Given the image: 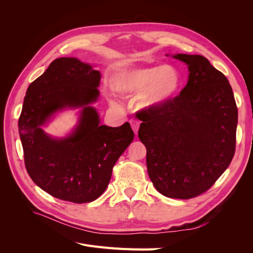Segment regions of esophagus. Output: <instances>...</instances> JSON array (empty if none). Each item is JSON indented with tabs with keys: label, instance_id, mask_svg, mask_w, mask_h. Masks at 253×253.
I'll return each instance as SVG.
<instances>
[{
	"label": "esophagus",
	"instance_id": "esophagus-1",
	"mask_svg": "<svg viewBox=\"0 0 253 253\" xmlns=\"http://www.w3.org/2000/svg\"><path fill=\"white\" fill-rule=\"evenodd\" d=\"M129 124H131V126H132L134 133L137 135V133H138V129H139V122L137 120H131L129 121Z\"/></svg>",
	"mask_w": 253,
	"mask_h": 253
}]
</instances>
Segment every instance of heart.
Segmentation results:
<instances>
[{
	"instance_id": "obj_1",
	"label": "heart",
	"mask_w": 253,
	"mask_h": 253,
	"mask_svg": "<svg viewBox=\"0 0 253 253\" xmlns=\"http://www.w3.org/2000/svg\"><path fill=\"white\" fill-rule=\"evenodd\" d=\"M181 84L180 72L171 64L128 68L117 73L113 78V87L118 94L124 97L139 95L140 105L148 110L169 104L177 96Z\"/></svg>"
}]
</instances>
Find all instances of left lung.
<instances>
[{"label": "left lung", "mask_w": 253, "mask_h": 253, "mask_svg": "<svg viewBox=\"0 0 253 253\" xmlns=\"http://www.w3.org/2000/svg\"><path fill=\"white\" fill-rule=\"evenodd\" d=\"M171 56L188 65L179 96L140 114L138 137L147 148L150 179L167 197L188 200L208 190L235 151L237 108L223 73L201 55Z\"/></svg>", "instance_id": "8db88e82"}]
</instances>
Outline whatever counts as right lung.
I'll return each instance as SVG.
<instances>
[{"mask_svg": "<svg viewBox=\"0 0 253 253\" xmlns=\"http://www.w3.org/2000/svg\"><path fill=\"white\" fill-rule=\"evenodd\" d=\"M101 74L77 58L53 60L27 88L19 134L30 178L51 196L77 204L93 202L111 180L113 167L134 139L128 122L100 126L93 105ZM79 109L78 124L62 137L42 127L58 112Z\"/></svg>", "mask_w": 253, "mask_h": 253, "instance_id": "right-lung-1", "label": "right lung"}]
</instances>
